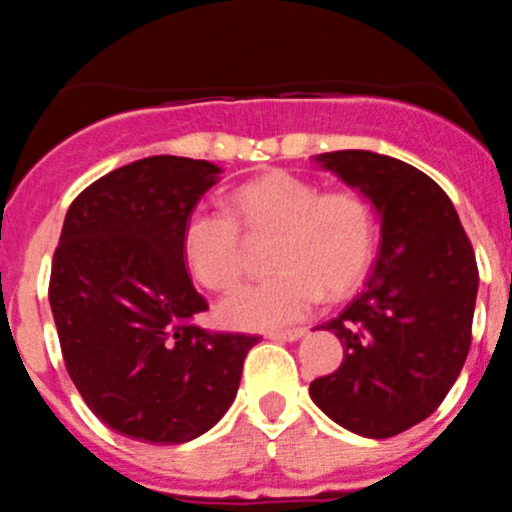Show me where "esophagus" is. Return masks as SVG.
I'll use <instances>...</instances> for the list:
<instances>
[{
  "label": "esophagus",
  "mask_w": 512,
  "mask_h": 512,
  "mask_svg": "<svg viewBox=\"0 0 512 512\" xmlns=\"http://www.w3.org/2000/svg\"><path fill=\"white\" fill-rule=\"evenodd\" d=\"M305 332H308V330H305V327H291V330L269 332V337L279 339V342H298V339H301Z\"/></svg>",
  "instance_id": "34e87169"
}]
</instances>
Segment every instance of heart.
I'll list each match as a JSON object with an SVG mask.
<instances>
[{
    "label": "heart",
    "instance_id": "obj_1",
    "mask_svg": "<svg viewBox=\"0 0 512 512\" xmlns=\"http://www.w3.org/2000/svg\"><path fill=\"white\" fill-rule=\"evenodd\" d=\"M274 236V276L233 291L219 320L236 330H274L301 320L325 298H342L366 279L378 243L373 204L351 187L322 190L289 170H269L231 195V216L197 209L182 228V255L195 279L228 291L245 269V240Z\"/></svg>",
    "mask_w": 512,
    "mask_h": 512
}]
</instances>
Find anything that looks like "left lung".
<instances>
[{"label": "left lung", "mask_w": 512, "mask_h": 512, "mask_svg": "<svg viewBox=\"0 0 512 512\" xmlns=\"http://www.w3.org/2000/svg\"><path fill=\"white\" fill-rule=\"evenodd\" d=\"M383 216L368 284L334 320L344 344L313 402L366 438H392L440 407L467 361L479 269L450 197L419 168L373 151L315 156Z\"/></svg>", "instance_id": "obj_1"}]
</instances>
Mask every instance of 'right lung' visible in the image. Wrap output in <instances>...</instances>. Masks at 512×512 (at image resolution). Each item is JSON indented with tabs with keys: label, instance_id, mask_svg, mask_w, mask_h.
<instances>
[{
	"label": "right lung",
	"instance_id": "obj_1",
	"mask_svg": "<svg viewBox=\"0 0 512 512\" xmlns=\"http://www.w3.org/2000/svg\"><path fill=\"white\" fill-rule=\"evenodd\" d=\"M221 168L149 156L103 175L64 216L50 308L64 366L88 409L122 436L178 445L236 399L257 334L195 325L182 228Z\"/></svg>",
	"mask_w": 512,
	"mask_h": 512
}]
</instances>
